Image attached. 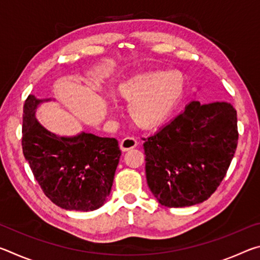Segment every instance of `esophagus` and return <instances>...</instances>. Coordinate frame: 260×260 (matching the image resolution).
I'll return each mask as SVG.
<instances>
[{"instance_id":"obj_1","label":"esophagus","mask_w":260,"mask_h":260,"mask_svg":"<svg viewBox=\"0 0 260 260\" xmlns=\"http://www.w3.org/2000/svg\"><path fill=\"white\" fill-rule=\"evenodd\" d=\"M136 146H138V141L134 138H132V136H127L124 140H121L120 142V149L122 151H128L131 149L135 148Z\"/></svg>"}]
</instances>
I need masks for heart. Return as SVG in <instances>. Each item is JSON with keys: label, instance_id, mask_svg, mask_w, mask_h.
Instances as JSON below:
<instances>
[{"label": "heart", "instance_id": "heart-1", "mask_svg": "<svg viewBox=\"0 0 260 260\" xmlns=\"http://www.w3.org/2000/svg\"><path fill=\"white\" fill-rule=\"evenodd\" d=\"M186 79L179 70L149 71L124 78L114 94L127 105V114L136 126L151 128L164 121L181 100Z\"/></svg>", "mask_w": 260, "mask_h": 260}]
</instances>
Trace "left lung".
Masks as SVG:
<instances>
[{
    "instance_id": "1",
    "label": "left lung",
    "mask_w": 260,
    "mask_h": 260,
    "mask_svg": "<svg viewBox=\"0 0 260 260\" xmlns=\"http://www.w3.org/2000/svg\"><path fill=\"white\" fill-rule=\"evenodd\" d=\"M237 140V114L231 103L189 102L143 143L153 196L167 208L208 200L225 178Z\"/></svg>"
}]
</instances>
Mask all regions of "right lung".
Wrapping results in <instances>:
<instances>
[{
  "mask_svg": "<svg viewBox=\"0 0 260 260\" xmlns=\"http://www.w3.org/2000/svg\"><path fill=\"white\" fill-rule=\"evenodd\" d=\"M28 95L23 114V152L43 192L65 210L89 212L101 208L111 191L121 151L114 138L88 131L57 135L37 119L42 103Z\"/></svg>",
  "mask_w": 260,
  "mask_h": 260,
  "instance_id": "obj_1",
  "label": "right lung"
}]
</instances>
